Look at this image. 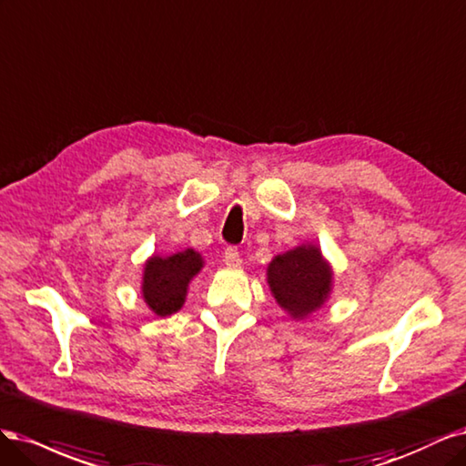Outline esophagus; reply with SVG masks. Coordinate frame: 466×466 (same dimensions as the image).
Here are the masks:
<instances>
[{
	"mask_svg": "<svg viewBox=\"0 0 466 466\" xmlns=\"http://www.w3.org/2000/svg\"><path fill=\"white\" fill-rule=\"evenodd\" d=\"M222 261L227 267H239L242 265V258H239V251L236 248H227L222 255Z\"/></svg>",
	"mask_w": 466,
	"mask_h": 466,
	"instance_id": "34e87169",
	"label": "esophagus"
}]
</instances>
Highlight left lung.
Returning a JSON list of instances; mask_svg holds the SVG:
<instances>
[{"label":"left lung","mask_w":466,"mask_h":466,"mask_svg":"<svg viewBox=\"0 0 466 466\" xmlns=\"http://www.w3.org/2000/svg\"><path fill=\"white\" fill-rule=\"evenodd\" d=\"M267 282L277 304L298 321L325 306L333 290V268L319 246L302 244L275 255Z\"/></svg>","instance_id":"1"}]
</instances>
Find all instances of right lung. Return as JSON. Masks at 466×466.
<instances>
[{
    "instance_id": "add662e5",
    "label": "right lung",
    "mask_w": 466,
    "mask_h": 466,
    "mask_svg": "<svg viewBox=\"0 0 466 466\" xmlns=\"http://www.w3.org/2000/svg\"><path fill=\"white\" fill-rule=\"evenodd\" d=\"M199 251L191 248L172 255H153L145 261L141 292L148 309L158 318L182 309L191 279L203 268Z\"/></svg>"
}]
</instances>
